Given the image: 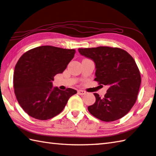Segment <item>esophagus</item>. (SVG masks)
<instances>
[{
    "instance_id": "obj_1",
    "label": "esophagus",
    "mask_w": 156,
    "mask_h": 156,
    "mask_svg": "<svg viewBox=\"0 0 156 156\" xmlns=\"http://www.w3.org/2000/svg\"><path fill=\"white\" fill-rule=\"evenodd\" d=\"M78 93L79 95H83L84 94H86L87 92L84 91V90H78Z\"/></svg>"
}]
</instances>
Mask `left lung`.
Returning <instances> with one entry per match:
<instances>
[{
	"instance_id": "1",
	"label": "left lung",
	"mask_w": 156,
	"mask_h": 156,
	"mask_svg": "<svg viewBox=\"0 0 156 156\" xmlns=\"http://www.w3.org/2000/svg\"><path fill=\"white\" fill-rule=\"evenodd\" d=\"M78 52L95 63L94 80L108 87L104 98L94 93L95 102L88 106V110L106 122L124 117L134 105L141 83L139 69L134 58L118 48H79Z\"/></svg>"
}]
</instances>
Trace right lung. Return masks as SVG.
Listing matches in <instances>:
<instances>
[{
    "instance_id": "add662e5",
    "label": "right lung",
    "mask_w": 156,
    "mask_h": 156,
    "mask_svg": "<svg viewBox=\"0 0 156 156\" xmlns=\"http://www.w3.org/2000/svg\"><path fill=\"white\" fill-rule=\"evenodd\" d=\"M75 54L73 49L43 46L24 53L13 75L14 92L25 112L39 120H47L63 111L71 96L77 91L53 87L54 76L63 72Z\"/></svg>"
}]
</instances>
